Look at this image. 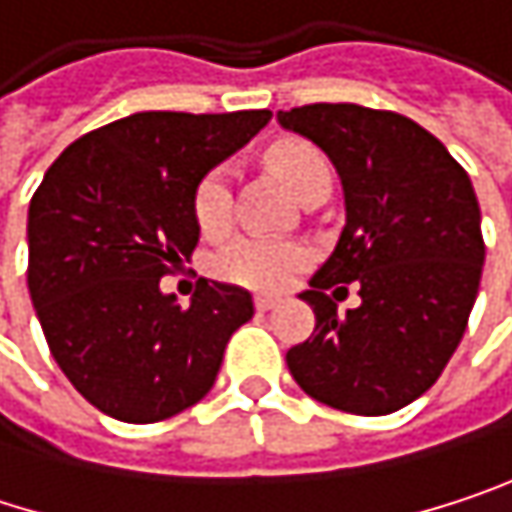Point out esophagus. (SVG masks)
<instances>
[{
	"label": "esophagus",
	"mask_w": 512,
	"mask_h": 512,
	"mask_svg": "<svg viewBox=\"0 0 512 512\" xmlns=\"http://www.w3.org/2000/svg\"><path fill=\"white\" fill-rule=\"evenodd\" d=\"M278 305V299L275 296H266V293H260V296H255V308L257 311H269V308H275Z\"/></svg>",
	"instance_id": "34e87169"
}]
</instances>
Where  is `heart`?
<instances>
[{"label": "heart", "mask_w": 512, "mask_h": 512, "mask_svg": "<svg viewBox=\"0 0 512 512\" xmlns=\"http://www.w3.org/2000/svg\"><path fill=\"white\" fill-rule=\"evenodd\" d=\"M266 165L272 174L302 198L311 186L332 180L329 162L314 145L299 139L275 142L266 151ZM192 219L204 237H219L231 225V174L225 165L204 171L192 189ZM308 260L305 249L290 240L272 237H237L213 257V272L222 281L252 287V290H278L293 272Z\"/></svg>", "instance_id": "heart-1"}]
</instances>
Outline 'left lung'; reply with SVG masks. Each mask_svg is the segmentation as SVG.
<instances>
[{
  "instance_id": "8db88e82",
  "label": "left lung",
  "mask_w": 512,
  "mask_h": 512,
  "mask_svg": "<svg viewBox=\"0 0 512 512\" xmlns=\"http://www.w3.org/2000/svg\"><path fill=\"white\" fill-rule=\"evenodd\" d=\"M275 118L332 159L347 207L335 252L299 293L317 326L287 350V367L332 409L397 412L442 376L474 308L486 257L474 186L433 133L397 112L314 103ZM353 280L362 305L338 315L325 290Z\"/></svg>"
}]
</instances>
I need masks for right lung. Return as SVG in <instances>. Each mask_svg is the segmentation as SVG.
<instances>
[{
	"instance_id": "add662e5",
	"label": "right lung",
	"mask_w": 512,
	"mask_h": 512,
	"mask_svg": "<svg viewBox=\"0 0 512 512\" xmlns=\"http://www.w3.org/2000/svg\"><path fill=\"white\" fill-rule=\"evenodd\" d=\"M225 115L136 112L76 139L29 204V293L61 373L103 415L165 421L216 382L252 293L201 278L189 308L159 278L198 246L192 189L269 124Z\"/></svg>"
}]
</instances>
